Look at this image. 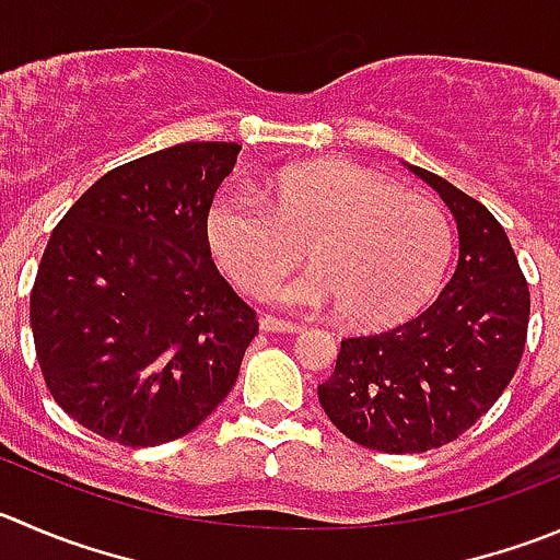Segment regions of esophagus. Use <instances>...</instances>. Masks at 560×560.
Wrapping results in <instances>:
<instances>
[{
    "instance_id": "obj_1",
    "label": "esophagus",
    "mask_w": 560,
    "mask_h": 560,
    "mask_svg": "<svg viewBox=\"0 0 560 560\" xmlns=\"http://www.w3.org/2000/svg\"><path fill=\"white\" fill-rule=\"evenodd\" d=\"M258 327L264 329V332H302L300 324L283 322V318H275V316H260Z\"/></svg>"
}]
</instances>
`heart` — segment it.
Listing matches in <instances>:
<instances>
[{
  "instance_id": "b5f03b06",
  "label": "heart",
  "mask_w": 560,
  "mask_h": 560,
  "mask_svg": "<svg viewBox=\"0 0 560 560\" xmlns=\"http://www.w3.org/2000/svg\"><path fill=\"white\" fill-rule=\"evenodd\" d=\"M206 236L236 285H264L260 296L289 311H346L357 327L415 316L454 255V228L434 200L349 162L283 170L271 206L249 186H225L209 206ZM302 243L317 266L270 284L301 257Z\"/></svg>"
}]
</instances>
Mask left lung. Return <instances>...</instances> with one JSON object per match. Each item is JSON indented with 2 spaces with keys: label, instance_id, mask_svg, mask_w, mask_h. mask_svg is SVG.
Wrapping results in <instances>:
<instances>
[{
  "label": "left lung",
  "instance_id": "obj_1",
  "mask_svg": "<svg viewBox=\"0 0 560 560\" xmlns=\"http://www.w3.org/2000/svg\"><path fill=\"white\" fill-rule=\"evenodd\" d=\"M443 197L459 231V264L420 316L340 340L318 385L327 418L363 448L423 454L470 429L509 387L528 338L530 294L509 236L487 206L407 164Z\"/></svg>",
  "mask_w": 560,
  "mask_h": 560
}]
</instances>
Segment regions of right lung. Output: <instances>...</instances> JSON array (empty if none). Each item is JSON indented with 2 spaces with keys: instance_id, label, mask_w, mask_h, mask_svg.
Wrapping results in <instances>:
<instances>
[{
  "instance_id": "obj_1",
  "label": "right lung",
  "mask_w": 560,
  "mask_h": 560,
  "mask_svg": "<svg viewBox=\"0 0 560 560\" xmlns=\"http://www.w3.org/2000/svg\"><path fill=\"white\" fill-rule=\"evenodd\" d=\"M236 142H180L101 175L51 233L30 296L37 363L84 429L131 448L189 434L258 335L206 217Z\"/></svg>"
}]
</instances>
